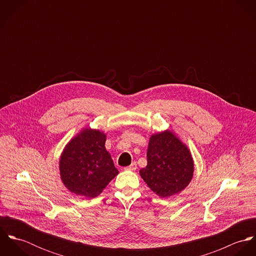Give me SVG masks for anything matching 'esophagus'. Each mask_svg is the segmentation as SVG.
Wrapping results in <instances>:
<instances>
[{
  "instance_id": "34e87169",
  "label": "esophagus",
  "mask_w": 256,
  "mask_h": 256,
  "mask_svg": "<svg viewBox=\"0 0 256 256\" xmlns=\"http://www.w3.org/2000/svg\"><path fill=\"white\" fill-rule=\"evenodd\" d=\"M125 170H131V172H135V170H137V164H136V162H132L129 166L125 168Z\"/></svg>"
}]
</instances>
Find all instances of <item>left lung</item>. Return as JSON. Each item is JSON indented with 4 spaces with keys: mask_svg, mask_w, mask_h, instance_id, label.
<instances>
[{
    "mask_svg": "<svg viewBox=\"0 0 256 256\" xmlns=\"http://www.w3.org/2000/svg\"><path fill=\"white\" fill-rule=\"evenodd\" d=\"M146 160L148 164L140 170V176L162 198L180 193L192 180L194 164L191 154L170 131L150 138Z\"/></svg>",
    "mask_w": 256,
    "mask_h": 256,
    "instance_id": "8db88e82",
    "label": "left lung"
}]
</instances>
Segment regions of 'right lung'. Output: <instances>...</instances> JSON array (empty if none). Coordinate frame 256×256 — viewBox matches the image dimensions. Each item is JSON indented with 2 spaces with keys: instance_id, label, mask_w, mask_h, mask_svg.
<instances>
[{
  "instance_id": "right-lung-1",
  "label": "right lung",
  "mask_w": 256,
  "mask_h": 256,
  "mask_svg": "<svg viewBox=\"0 0 256 256\" xmlns=\"http://www.w3.org/2000/svg\"><path fill=\"white\" fill-rule=\"evenodd\" d=\"M106 140L102 132L84 129L65 148L60 158V174L71 192L94 198L118 174L104 146Z\"/></svg>"
}]
</instances>
